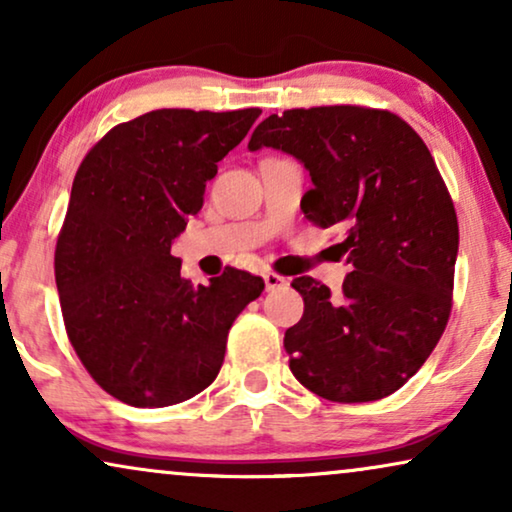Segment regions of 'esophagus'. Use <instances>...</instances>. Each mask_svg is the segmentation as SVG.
<instances>
[{
  "label": "esophagus",
  "mask_w": 512,
  "mask_h": 512,
  "mask_svg": "<svg viewBox=\"0 0 512 512\" xmlns=\"http://www.w3.org/2000/svg\"><path fill=\"white\" fill-rule=\"evenodd\" d=\"M263 279H265V289L268 291H275L279 286L286 284V279L282 275H277V272H263Z\"/></svg>",
  "instance_id": "1"
}]
</instances>
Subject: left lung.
<instances>
[{"label":"left lung","mask_w":512,"mask_h":512,"mask_svg":"<svg viewBox=\"0 0 512 512\" xmlns=\"http://www.w3.org/2000/svg\"><path fill=\"white\" fill-rule=\"evenodd\" d=\"M291 153L314 188L300 200L319 228H340L352 265L340 296L293 279L303 319L284 335L296 380L326 401L394 394L424 366L452 312L459 223L422 137L387 109H289L258 123L249 149Z\"/></svg>","instance_id":"left-lung-1"}]
</instances>
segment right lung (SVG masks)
Wrapping results in <instances>:
<instances>
[{"label": "right lung", "mask_w": 512, "mask_h": 512, "mask_svg": "<svg viewBox=\"0 0 512 512\" xmlns=\"http://www.w3.org/2000/svg\"><path fill=\"white\" fill-rule=\"evenodd\" d=\"M261 109H158L118 123L81 160L55 244L62 319L83 368L118 401L165 408L219 375L228 331L263 279L181 277L172 240L205 202L216 163Z\"/></svg>", "instance_id": "obj_1"}]
</instances>
